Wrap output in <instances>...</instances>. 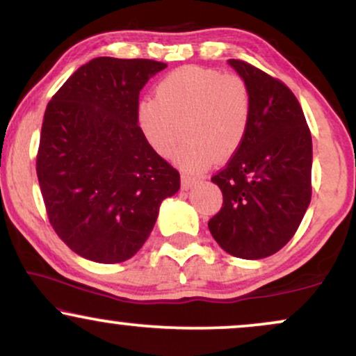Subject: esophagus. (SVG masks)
<instances>
[{
	"mask_svg": "<svg viewBox=\"0 0 356 356\" xmlns=\"http://www.w3.org/2000/svg\"><path fill=\"white\" fill-rule=\"evenodd\" d=\"M202 183V178L201 177H194V175H189V173H183L181 175V186L183 189H191L193 186H196V184Z\"/></svg>",
	"mask_w": 356,
	"mask_h": 356,
	"instance_id": "1",
	"label": "esophagus"
}]
</instances>
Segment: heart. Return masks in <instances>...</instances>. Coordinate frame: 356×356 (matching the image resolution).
Instances as JSON below:
<instances>
[{"mask_svg":"<svg viewBox=\"0 0 356 356\" xmlns=\"http://www.w3.org/2000/svg\"><path fill=\"white\" fill-rule=\"evenodd\" d=\"M246 82L199 66L178 67L163 77L155 97L138 104V124L150 147L170 155L184 170H201L212 159L225 160L241 147L251 123Z\"/></svg>","mask_w":356,"mask_h":356,"instance_id":"1","label":"heart"}]
</instances>
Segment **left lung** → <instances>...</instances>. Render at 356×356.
<instances>
[{
	"label": "left lung",
	"mask_w": 356,
	"mask_h": 356,
	"mask_svg": "<svg viewBox=\"0 0 356 356\" xmlns=\"http://www.w3.org/2000/svg\"><path fill=\"white\" fill-rule=\"evenodd\" d=\"M251 94L246 138L212 181L220 212L209 220L213 240L228 254L262 259L282 250L311 201L313 143L303 110L289 87L240 60H228Z\"/></svg>",
	"instance_id": "left-lung-1"
}]
</instances>
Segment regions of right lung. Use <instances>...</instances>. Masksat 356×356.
<instances>
[{
    "label": "right lung",
    "mask_w": 356,
    "mask_h": 356,
    "mask_svg": "<svg viewBox=\"0 0 356 356\" xmlns=\"http://www.w3.org/2000/svg\"><path fill=\"white\" fill-rule=\"evenodd\" d=\"M167 65L94 58L53 95L43 116L37 177L56 235L100 264L128 261L147 240L179 173L138 124L139 92Z\"/></svg>",
    "instance_id": "obj_1"
}]
</instances>
